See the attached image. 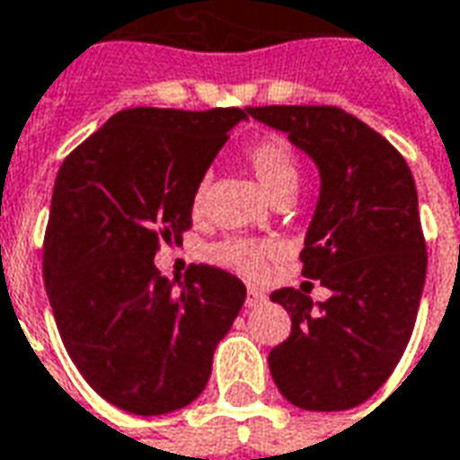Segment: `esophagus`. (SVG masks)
I'll list each match as a JSON object with an SVG mask.
<instances>
[{
  "label": "esophagus",
  "instance_id": "esophagus-1",
  "mask_svg": "<svg viewBox=\"0 0 460 460\" xmlns=\"http://www.w3.org/2000/svg\"><path fill=\"white\" fill-rule=\"evenodd\" d=\"M264 301H267V296H264L262 291L254 289V287H250V289H247V299H244V306H247V308L262 306Z\"/></svg>",
  "mask_w": 460,
  "mask_h": 460
}]
</instances>
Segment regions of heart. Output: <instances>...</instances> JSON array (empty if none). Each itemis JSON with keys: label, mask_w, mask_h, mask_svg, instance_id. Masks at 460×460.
<instances>
[{"label": "heart", "mask_w": 460, "mask_h": 460, "mask_svg": "<svg viewBox=\"0 0 460 460\" xmlns=\"http://www.w3.org/2000/svg\"><path fill=\"white\" fill-rule=\"evenodd\" d=\"M247 166L254 173L257 183L262 186V190L274 200L281 196H294L299 189V161L291 152V146L279 137H270L257 142L247 152ZM208 181H200V186L196 189L193 196V210L200 213L203 203H206ZM267 254L264 244L247 243V240H227L213 247L210 257L223 267H230L234 271L243 274H257L262 270V260Z\"/></svg>", "instance_id": "heart-1"}]
</instances>
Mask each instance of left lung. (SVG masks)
Returning <instances> with one entry per match:
<instances>
[{
    "label": "left lung",
    "instance_id": "1",
    "mask_svg": "<svg viewBox=\"0 0 460 460\" xmlns=\"http://www.w3.org/2000/svg\"><path fill=\"white\" fill-rule=\"evenodd\" d=\"M316 164L321 189L301 274L331 289L271 294L289 311L291 336L270 353L279 392L308 411L370 400L400 363L427 279V244L407 161L382 134L326 105L247 107Z\"/></svg>",
    "mask_w": 460,
    "mask_h": 460
}]
</instances>
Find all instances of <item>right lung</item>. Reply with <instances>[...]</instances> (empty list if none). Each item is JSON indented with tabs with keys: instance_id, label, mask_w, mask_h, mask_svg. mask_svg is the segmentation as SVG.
Returning <instances> with one entry per match:
<instances>
[{
	"instance_id": "1",
	"label": "right lung",
	"mask_w": 460,
	"mask_h": 460,
	"mask_svg": "<svg viewBox=\"0 0 460 460\" xmlns=\"http://www.w3.org/2000/svg\"><path fill=\"white\" fill-rule=\"evenodd\" d=\"M244 110L134 107L66 156L43 240L53 318L80 375L110 404L156 417L206 390L216 345L247 289L193 264L183 281L154 267L159 243H181L193 196Z\"/></svg>"
}]
</instances>
